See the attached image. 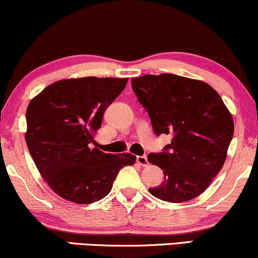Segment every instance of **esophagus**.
Returning <instances> with one entry per match:
<instances>
[{"label":"esophagus","instance_id":"1","mask_svg":"<svg viewBox=\"0 0 258 258\" xmlns=\"http://www.w3.org/2000/svg\"><path fill=\"white\" fill-rule=\"evenodd\" d=\"M137 162L141 164L142 167L148 166V163H149L148 162V157L145 156V155H144V156H137Z\"/></svg>","mask_w":258,"mask_h":258}]
</instances>
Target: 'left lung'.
<instances>
[{"label":"left lung","instance_id":"obj_1","mask_svg":"<svg viewBox=\"0 0 258 258\" xmlns=\"http://www.w3.org/2000/svg\"><path fill=\"white\" fill-rule=\"evenodd\" d=\"M131 83L155 135L173 137L162 153L148 155L164 174L149 192L170 203L200 196L221 170L234 133L222 98L209 84L175 74H147Z\"/></svg>","mask_w":258,"mask_h":258}]
</instances>
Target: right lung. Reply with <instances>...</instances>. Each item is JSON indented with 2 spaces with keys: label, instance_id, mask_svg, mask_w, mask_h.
Instances as JSON below:
<instances>
[{
  "label": "right lung",
  "instance_id": "right-lung-1",
  "mask_svg": "<svg viewBox=\"0 0 258 258\" xmlns=\"http://www.w3.org/2000/svg\"><path fill=\"white\" fill-rule=\"evenodd\" d=\"M127 78L85 77L50 84L26 110L27 148L40 175L57 196L90 204L109 194L119 170L136 156L91 148L104 110L125 89Z\"/></svg>",
  "mask_w": 258,
  "mask_h": 258
}]
</instances>
